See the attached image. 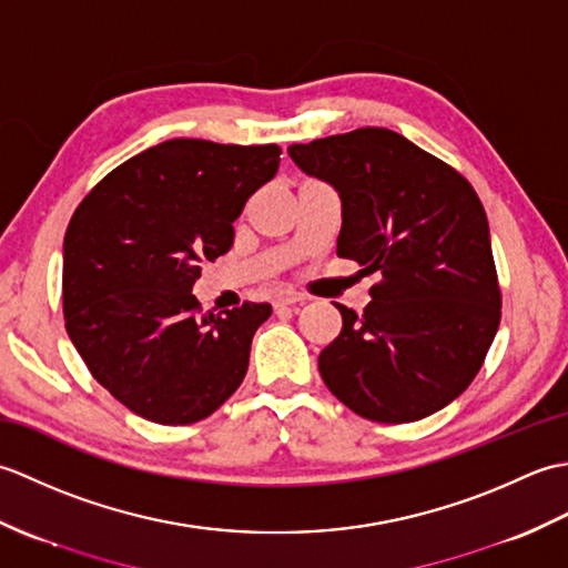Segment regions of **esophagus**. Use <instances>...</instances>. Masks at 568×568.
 Masks as SVG:
<instances>
[{"mask_svg":"<svg viewBox=\"0 0 568 568\" xmlns=\"http://www.w3.org/2000/svg\"><path fill=\"white\" fill-rule=\"evenodd\" d=\"M305 297L300 293H293V291H277L275 297H273V307L275 310H283V307H297L303 305Z\"/></svg>","mask_w":568,"mask_h":568,"instance_id":"1","label":"esophagus"}]
</instances>
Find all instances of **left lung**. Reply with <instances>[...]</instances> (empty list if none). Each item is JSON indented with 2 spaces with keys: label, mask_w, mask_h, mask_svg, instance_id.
<instances>
[{
  "label": "left lung",
  "mask_w": 568,
  "mask_h": 568,
  "mask_svg": "<svg viewBox=\"0 0 568 568\" xmlns=\"http://www.w3.org/2000/svg\"><path fill=\"white\" fill-rule=\"evenodd\" d=\"M300 171L342 197L336 256L376 273L364 315L320 354L327 388L356 415L400 425L462 395L500 324L486 210L468 180L390 129L293 143Z\"/></svg>",
  "instance_id": "obj_1"
}]
</instances>
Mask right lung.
I'll return each instance as SVG.
<instances>
[{"label": "right lung", "mask_w": 568, "mask_h": 568, "mask_svg": "<svg viewBox=\"0 0 568 568\" xmlns=\"http://www.w3.org/2000/svg\"><path fill=\"white\" fill-rule=\"evenodd\" d=\"M281 149L171 139L104 175L68 224L63 315L84 366L159 425L210 417L241 385L268 303L202 312L192 285L234 244V220Z\"/></svg>", "instance_id": "obj_1"}]
</instances>
